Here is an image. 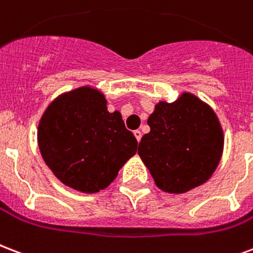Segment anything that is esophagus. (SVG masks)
Returning <instances> with one entry per match:
<instances>
[{
    "label": "esophagus",
    "mask_w": 253,
    "mask_h": 253,
    "mask_svg": "<svg viewBox=\"0 0 253 253\" xmlns=\"http://www.w3.org/2000/svg\"><path fill=\"white\" fill-rule=\"evenodd\" d=\"M134 135H135V138H136V140H138V142H140V139H142V132H140L139 130H135Z\"/></svg>",
    "instance_id": "obj_1"
}]
</instances>
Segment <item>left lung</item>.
<instances>
[{
	"mask_svg": "<svg viewBox=\"0 0 253 253\" xmlns=\"http://www.w3.org/2000/svg\"><path fill=\"white\" fill-rule=\"evenodd\" d=\"M150 132L138 154L162 191L184 194L211 178L219 166L224 135L210 106L191 92L161 101L148 117Z\"/></svg>",
	"mask_w": 253,
	"mask_h": 253,
	"instance_id": "obj_1",
	"label": "left lung"
}]
</instances>
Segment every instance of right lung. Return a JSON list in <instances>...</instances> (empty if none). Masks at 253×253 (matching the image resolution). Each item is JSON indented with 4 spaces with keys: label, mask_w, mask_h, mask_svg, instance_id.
<instances>
[{
    "label": "right lung",
    "mask_w": 253,
    "mask_h": 253,
    "mask_svg": "<svg viewBox=\"0 0 253 253\" xmlns=\"http://www.w3.org/2000/svg\"><path fill=\"white\" fill-rule=\"evenodd\" d=\"M37 140L51 172L84 194L107 188L138 146L121 113H109L103 92L91 86L58 95L42 114Z\"/></svg>",
    "instance_id": "add662e5"
}]
</instances>
